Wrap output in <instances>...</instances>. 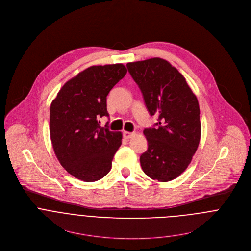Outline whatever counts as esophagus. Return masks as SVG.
<instances>
[{
  "mask_svg": "<svg viewBox=\"0 0 251 251\" xmlns=\"http://www.w3.org/2000/svg\"><path fill=\"white\" fill-rule=\"evenodd\" d=\"M135 135L134 132H129V131H124L123 133V136L125 139H130L131 137H133Z\"/></svg>",
  "mask_w": 251,
  "mask_h": 251,
  "instance_id": "34e87169",
  "label": "esophagus"
}]
</instances>
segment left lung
I'll return each mask as SVG.
<instances>
[{
	"label": "left lung",
	"instance_id": "8db88e82",
	"mask_svg": "<svg viewBox=\"0 0 251 251\" xmlns=\"http://www.w3.org/2000/svg\"><path fill=\"white\" fill-rule=\"evenodd\" d=\"M143 94L156 127L145 128L148 150L140 156L144 173L151 179L171 181L179 176L198 150L201 124L200 105L185 77L159 57L126 64Z\"/></svg>",
	"mask_w": 251,
	"mask_h": 251
}]
</instances>
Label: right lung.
<instances>
[{
  "mask_svg": "<svg viewBox=\"0 0 251 251\" xmlns=\"http://www.w3.org/2000/svg\"><path fill=\"white\" fill-rule=\"evenodd\" d=\"M125 65L91 66L68 80L51 101L50 134L54 153L70 175L85 182L104 177L122 145V133L100 127L109 114L106 97L126 75Z\"/></svg>",
  "mask_w": 251,
  "mask_h": 251,
  "instance_id": "right-lung-1",
  "label": "right lung"
}]
</instances>
